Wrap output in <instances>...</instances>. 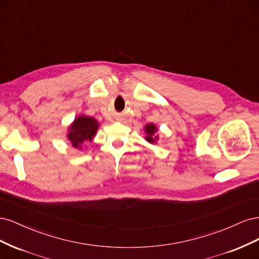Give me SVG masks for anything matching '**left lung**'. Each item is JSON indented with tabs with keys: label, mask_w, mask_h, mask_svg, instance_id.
I'll list each match as a JSON object with an SVG mask.
<instances>
[{
	"label": "left lung",
	"mask_w": 259,
	"mask_h": 259,
	"mask_svg": "<svg viewBox=\"0 0 259 259\" xmlns=\"http://www.w3.org/2000/svg\"><path fill=\"white\" fill-rule=\"evenodd\" d=\"M144 132H145V139L147 140L148 143L150 144H156L159 139V135H158V127L155 126V124L153 123H149L146 124L145 127H144Z\"/></svg>",
	"instance_id": "8db88e82"
}]
</instances>
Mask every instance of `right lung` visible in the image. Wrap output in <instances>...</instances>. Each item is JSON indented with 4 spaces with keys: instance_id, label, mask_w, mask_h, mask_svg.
I'll return each mask as SVG.
<instances>
[{
    "instance_id": "obj_1",
    "label": "right lung",
    "mask_w": 259,
    "mask_h": 259,
    "mask_svg": "<svg viewBox=\"0 0 259 259\" xmlns=\"http://www.w3.org/2000/svg\"><path fill=\"white\" fill-rule=\"evenodd\" d=\"M99 128L98 121L93 116L81 114L69 125L67 139L73 148L82 150L83 145L92 142Z\"/></svg>"
}]
</instances>
